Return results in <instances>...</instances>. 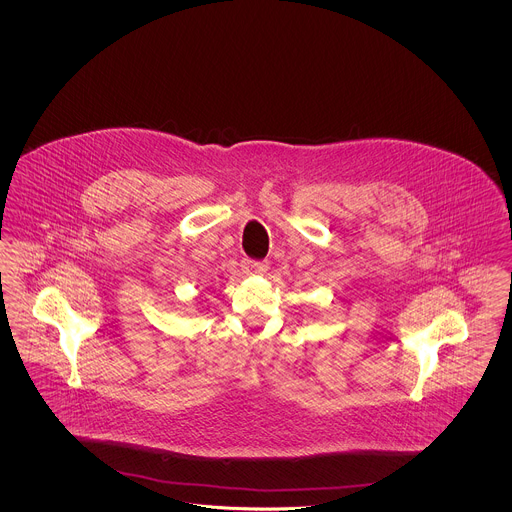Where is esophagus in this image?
I'll return each instance as SVG.
<instances>
[{
    "label": "esophagus",
    "instance_id": "34e87169",
    "mask_svg": "<svg viewBox=\"0 0 512 512\" xmlns=\"http://www.w3.org/2000/svg\"><path fill=\"white\" fill-rule=\"evenodd\" d=\"M242 267H244L247 274H263V272H267L268 263H265V261H251V259H245Z\"/></svg>",
    "mask_w": 512,
    "mask_h": 512
}]
</instances>
